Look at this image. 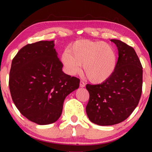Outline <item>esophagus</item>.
<instances>
[{
	"label": "esophagus",
	"mask_w": 152,
	"mask_h": 152,
	"mask_svg": "<svg viewBox=\"0 0 152 152\" xmlns=\"http://www.w3.org/2000/svg\"><path fill=\"white\" fill-rule=\"evenodd\" d=\"M80 87H84L85 86V83H84V81H82L81 80L80 81Z\"/></svg>",
	"instance_id": "esophagus-1"
}]
</instances>
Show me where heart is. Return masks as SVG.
Here are the masks:
<instances>
[{
	"instance_id": "heart-1",
	"label": "heart",
	"mask_w": 152,
	"mask_h": 152,
	"mask_svg": "<svg viewBox=\"0 0 152 152\" xmlns=\"http://www.w3.org/2000/svg\"><path fill=\"white\" fill-rule=\"evenodd\" d=\"M61 61L68 74L74 75L82 70L89 81L99 84L107 80L115 71L118 56L112 45L103 41L80 40L64 51Z\"/></svg>"
}]
</instances>
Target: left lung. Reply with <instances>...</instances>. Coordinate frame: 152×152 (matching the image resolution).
<instances>
[{"label":"left lung","instance_id":"8db88e82","mask_svg":"<svg viewBox=\"0 0 152 152\" xmlns=\"http://www.w3.org/2000/svg\"><path fill=\"white\" fill-rule=\"evenodd\" d=\"M111 41L118 50L115 71L100 84H86L89 100L86 107L89 120L102 126L125 120L140 101L142 89V66L132 47L117 39Z\"/></svg>","mask_w":152,"mask_h":152}]
</instances>
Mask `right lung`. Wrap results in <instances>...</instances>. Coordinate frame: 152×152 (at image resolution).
Returning <instances> with one entry per match:
<instances>
[{
	"instance_id": "right-lung-1",
	"label": "right lung",
	"mask_w": 152,
	"mask_h": 152,
	"mask_svg": "<svg viewBox=\"0 0 152 152\" xmlns=\"http://www.w3.org/2000/svg\"><path fill=\"white\" fill-rule=\"evenodd\" d=\"M53 41L25 45L12 62L9 86L20 113L35 123L52 124L61 116L64 99L79 88L80 79L62 71Z\"/></svg>"
}]
</instances>
